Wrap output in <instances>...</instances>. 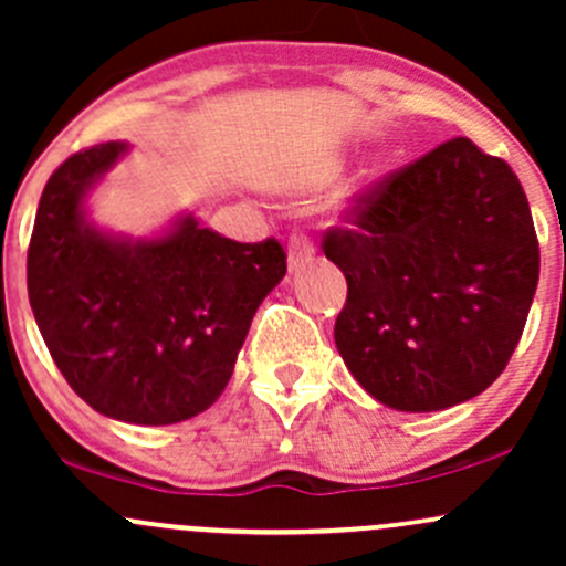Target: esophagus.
<instances>
[{"instance_id":"34e87169","label":"esophagus","mask_w":566,"mask_h":566,"mask_svg":"<svg viewBox=\"0 0 566 566\" xmlns=\"http://www.w3.org/2000/svg\"><path fill=\"white\" fill-rule=\"evenodd\" d=\"M313 259V242L305 234H294L289 242V270L296 272Z\"/></svg>"}]
</instances>
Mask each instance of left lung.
Wrapping results in <instances>:
<instances>
[{
  "label": "left lung",
  "mask_w": 566,
  "mask_h": 566,
  "mask_svg": "<svg viewBox=\"0 0 566 566\" xmlns=\"http://www.w3.org/2000/svg\"><path fill=\"white\" fill-rule=\"evenodd\" d=\"M324 237L348 300L334 343L358 386L402 412L467 402L507 367L539 277L513 169L455 137L361 197Z\"/></svg>",
  "instance_id": "obj_1"
}]
</instances>
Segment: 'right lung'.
<instances>
[{
    "label": "right lung",
    "instance_id": "1",
    "mask_svg": "<svg viewBox=\"0 0 566 566\" xmlns=\"http://www.w3.org/2000/svg\"><path fill=\"white\" fill-rule=\"evenodd\" d=\"M129 148L94 145L51 175L29 242V302L83 402L113 421L167 427L221 397L285 253L277 240L221 237L193 212L150 237L102 229L88 197Z\"/></svg>",
    "mask_w": 566,
    "mask_h": 566
}]
</instances>
